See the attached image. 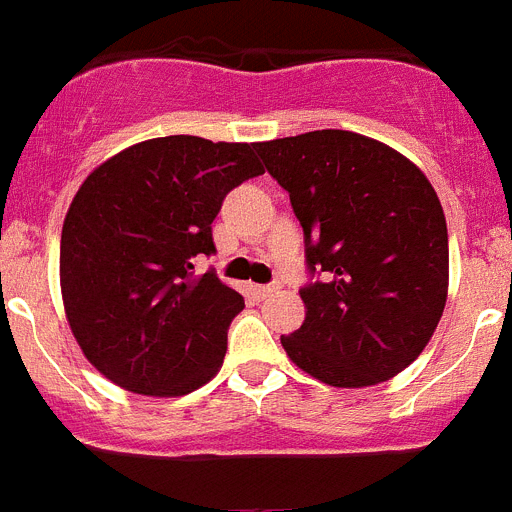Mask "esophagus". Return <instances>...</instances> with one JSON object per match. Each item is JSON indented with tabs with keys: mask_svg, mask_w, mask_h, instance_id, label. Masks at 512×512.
<instances>
[{
	"mask_svg": "<svg viewBox=\"0 0 512 512\" xmlns=\"http://www.w3.org/2000/svg\"><path fill=\"white\" fill-rule=\"evenodd\" d=\"M279 282H274V284H261V287H256V295L259 297H271V295H277L279 292Z\"/></svg>",
	"mask_w": 512,
	"mask_h": 512,
	"instance_id": "esophagus-1",
	"label": "esophagus"
}]
</instances>
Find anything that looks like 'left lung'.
Returning <instances> with one entry per match:
<instances>
[{"label":"left lung","instance_id":"8db88e82","mask_svg":"<svg viewBox=\"0 0 512 512\" xmlns=\"http://www.w3.org/2000/svg\"><path fill=\"white\" fill-rule=\"evenodd\" d=\"M305 233V323L282 336L330 387L400 374L431 341L449 292V233L423 171L379 140L312 130L256 143Z\"/></svg>","mask_w":512,"mask_h":512}]
</instances>
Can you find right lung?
Listing matches in <instances>:
<instances>
[{"mask_svg": "<svg viewBox=\"0 0 512 512\" xmlns=\"http://www.w3.org/2000/svg\"><path fill=\"white\" fill-rule=\"evenodd\" d=\"M264 174L251 143L166 135L104 161L71 202L61 292L81 351L122 390L176 397L210 382L243 297L194 256L215 253L225 194Z\"/></svg>", "mask_w": 512, "mask_h": 512, "instance_id": "add662e5", "label": "right lung"}]
</instances>
